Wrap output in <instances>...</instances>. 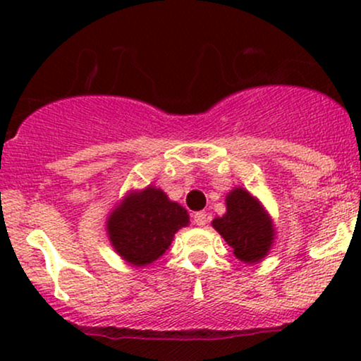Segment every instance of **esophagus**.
Here are the masks:
<instances>
[{
	"label": "esophagus",
	"mask_w": 361,
	"mask_h": 361,
	"mask_svg": "<svg viewBox=\"0 0 361 361\" xmlns=\"http://www.w3.org/2000/svg\"><path fill=\"white\" fill-rule=\"evenodd\" d=\"M193 222L197 224L198 227H204L205 224L209 222V214L204 212V210H202V212H197L193 215Z\"/></svg>",
	"instance_id": "1"
}]
</instances>
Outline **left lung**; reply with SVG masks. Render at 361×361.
I'll use <instances>...</instances> for the list:
<instances>
[{
	"label": "left lung",
	"mask_w": 361,
	"mask_h": 361,
	"mask_svg": "<svg viewBox=\"0 0 361 361\" xmlns=\"http://www.w3.org/2000/svg\"><path fill=\"white\" fill-rule=\"evenodd\" d=\"M212 227L233 247L235 258L247 264L267 258L276 235L270 214L243 186L226 195V214L215 217Z\"/></svg>",
	"instance_id": "left-lung-1"
}]
</instances>
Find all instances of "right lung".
<instances>
[{
  "instance_id": "obj_1",
  "label": "right lung",
  "mask_w": 361,
  "mask_h": 361,
  "mask_svg": "<svg viewBox=\"0 0 361 361\" xmlns=\"http://www.w3.org/2000/svg\"><path fill=\"white\" fill-rule=\"evenodd\" d=\"M190 222L188 212L149 185L130 190L106 219V234L115 252L132 267H147L166 252L173 238Z\"/></svg>"
}]
</instances>
